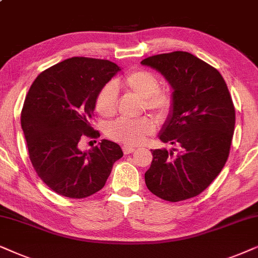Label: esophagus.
<instances>
[{
	"mask_svg": "<svg viewBox=\"0 0 258 258\" xmlns=\"http://www.w3.org/2000/svg\"><path fill=\"white\" fill-rule=\"evenodd\" d=\"M122 151L125 154H130V153H133L136 151V147L133 146H128V145H123L122 146Z\"/></svg>",
	"mask_w": 258,
	"mask_h": 258,
	"instance_id": "1",
	"label": "esophagus"
}]
</instances>
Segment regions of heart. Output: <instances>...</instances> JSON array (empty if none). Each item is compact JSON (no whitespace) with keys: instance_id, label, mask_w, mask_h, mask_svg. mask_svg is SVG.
Segmentation results:
<instances>
[{"instance_id":"1","label":"heart","mask_w":258,"mask_h":258,"mask_svg":"<svg viewBox=\"0 0 258 258\" xmlns=\"http://www.w3.org/2000/svg\"><path fill=\"white\" fill-rule=\"evenodd\" d=\"M122 88L143 98L147 111L159 116H166L173 108V97L167 89L160 88L159 78L147 70H135L114 84L109 82L100 89L95 99V109L101 116L114 115L118 106V89ZM156 130L152 119L120 118L107 126V136L115 142L127 145H139Z\"/></svg>"}]
</instances>
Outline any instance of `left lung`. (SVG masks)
<instances>
[{
    "label": "left lung",
    "instance_id": "left-lung-1",
    "mask_svg": "<svg viewBox=\"0 0 258 258\" xmlns=\"http://www.w3.org/2000/svg\"><path fill=\"white\" fill-rule=\"evenodd\" d=\"M173 88V108L159 135L171 151L152 150L145 173L149 190L164 201L202 194L228 160L235 131V106L221 73L187 51L146 57Z\"/></svg>",
    "mask_w": 258,
    "mask_h": 258
}]
</instances>
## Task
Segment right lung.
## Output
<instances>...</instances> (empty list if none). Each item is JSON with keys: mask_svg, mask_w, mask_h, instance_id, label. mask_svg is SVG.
I'll return each instance as SVG.
<instances>
[{"mask_svg": "<svg viewBox=\"0 0 258 258\" xmlns=\"http://www.w3.org/2000/svg\"><path fill=\"white\" fill-rule=\"evenodd\" d=\"M120 71L108 60L75 56L54 64L30 86L21 126L37 176L63 197L81 199L105 186L113 164L122 157L118 144L101 140L88 152L79 149L92 127L95 99Z\"/></svg>", "mask_w": 258, "mask_h": 258, "instance_id": "right-lung-1", "label": "right lung"}]
</instances>
